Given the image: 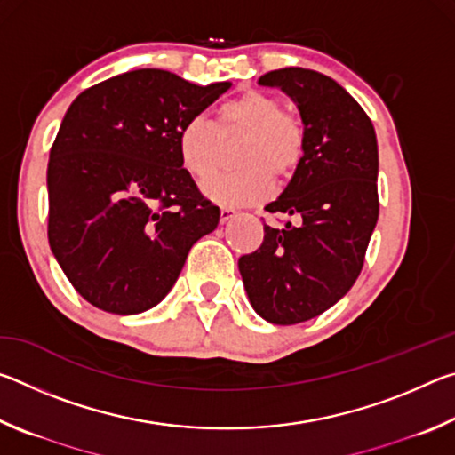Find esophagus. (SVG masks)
I'll return each mask as SVG.
<instances>
[{"mask_svg": "<svg viewBox=\"0 0 455 455\" xmlns=\"http://www.w3.org/2000/svg\"><path fill=\"white\" fill-rule=\"evenodd\" d=\"M235 214H236L235 209H230V206H220V222H222V225L233 219Z\"/></svg>", "mask_w": 455, "mask_h": 455, "instance_id": "34e87169", "label": "esophagus"}]
</instances>
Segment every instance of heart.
Instances as JSON below:
<instances>
[{"label":"heart","mask_w":455,"mask_h":455,"mask_svg":"<svg viewBox=\"0 0 455 455\" xmlns=\"http://www.w3.org/2000/svg\"><path fill=\"white\" fill-rule=\"evenodd\" d=\"M243 134L235 152L233 174L204 180L203 192L212 203L246 206L273 192V179L292 176L303 160L305 130L299 118L283 110L275 96L246 90L219 106L214 124L195 118L180 128L176 146L184 171L203 180L219 164V138Z\"/></svg>","instance_id":"obj_1"}]
</instances>
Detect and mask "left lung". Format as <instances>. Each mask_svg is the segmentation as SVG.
Here are the masks:
<instances>
[{
	"label": "left lung",
	"mask_w": 455,
	"mask_h": 455,
	"mask_svg": "<svg viewBox=\"0 0 455 455\" xmlns=\"http://www.w3.org/2000/svg\"><path fill=\"white\" fill-rule=\"evenodd\" d=\"M295 102L305 152L268 212L299 217V225H265L263 244L238 259L249 301L275 325L317 317L357 281L379 217V154L371 120L335 80L305 68L260 76Z\"/></svg>",
	"instance_id": "left-lung-1"
}]
</instances>
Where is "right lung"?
<instances>
[{"mask_svg": "<svg viewBox=\"0 0 455 455\" xmlns=\"http://www.w3.org/2000/svg\"><path fill=\"white\" fill-rule=\"evenodd\" d=\"M230 88L132 70L84 90L48 163L50 249L98 309L138 315L168 295L220 211L179 158L180 128Z\"/></svg>", "mask_w": 455, "mask_h": 455, "instance_id": "obj_1", "label": "right lung"}]
</instances>
